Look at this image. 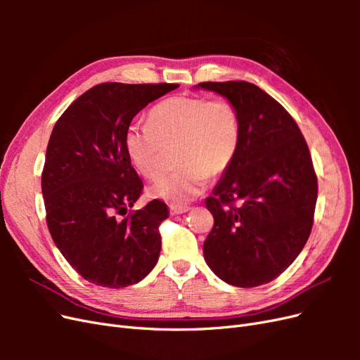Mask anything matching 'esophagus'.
Segmentation results:
<instances>
[{
	"label": "esophagus",
	"mask_w": 360,
	"mask_h": 360,
	"mask_svg": "<svg viewBox=\"0 0 360 360\" xmlns=\"http://www.w3.org/2000/svg\"><path fill=\"white\" fill-rule=\"evenodd\" d=\"M189 210H191L189 205H176V204H171L169 205L171 214H181V213H186Z\"/></svg>",
	"instance_id": "obj_1"
}]
</instances>
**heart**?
Wrapping results in <instances>:
<instances>
[{"label":"heart","instance_id":"obj_1","mask_svg":"<svg viewBox=\"0 0 360 360\" xmlns=\"http://www.w3.org/2000/svg\"><path fill=\"white\" fill-rule=\"evenodd\" d=\"M127 156L148 180L165 167L168 151L180 167L148 188L151 197L186 204L202 192L210 177L224 174L240 144V117L224 97L174 96L148 112V124H132L124 136Z\"/></svg>","mask_w":360,"mask_h":360}]
</instances>
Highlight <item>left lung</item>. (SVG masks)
<instances>
[{
    "label": "left lung",
    "instance_id": "obj_1",
    "mask_svg": "<svg viewBox=\"0 0 360 360\" xmlns=\"http://www.w3.org/2000/svg\"><path fill=\"white\" fill-rule=\"evenodd\" d=\"M240 117V144L205 207L214 219L204 259L226 284L252 288L276 279L312 230L319 183L307 141L288 111L246 81L201 82Z\"/></svg>",
    "mask_w": 360,
    "mask_h": 360
}]
</instances>
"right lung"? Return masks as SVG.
Here are the masks:
<instances>
[{"instance_id": "right-lung-1", "label": "right lung", "mask_w": 360, "mask_h": 360, "mask_svg": "<svg viewBox=\"0 0 360 360\" xmlns=\"http://www.w3.org/2000/svg\"><path fill=\"white\" fill-rule=\"evenodd\" d=\"M177 86L94 85L52 129L41 172L46 224L63 257L91 284L134 285L158 263L159 225L168 207L153 200L141 210H127L144 184L130 163L124 136L143 108Z\"/></svg>"}]
</instances>
